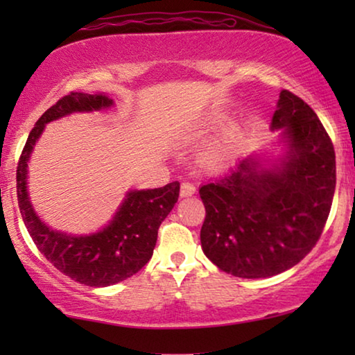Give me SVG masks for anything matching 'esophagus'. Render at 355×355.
I'll return each mask as SVG.
<instances>
[{"mask_svg": "<svg viewBox=\"0 0 355 355\" xmlns=\"http://www.w3.org/2000/svg\"><path fill=\"white\" fill-rule=\"evenodd\" d=\"M196 192V186L191 182H183L182 186H180V196L182 197H189Z\"/></svg>", "mask_w": 355, "mask_h": 355, "instance_id": "34e87169", "label": "esophagus"}]
</instances>
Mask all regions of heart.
Listing matches in <instances>:
<instances>
[{
    "label": "heart",
    "mask_w": 355,
    "mask_h": 355,
    "mask_svg": "<svg viewBox=\"0 0 355 355\" xmlns=\"http://www.w3.org/2000/svg\"><path fill=\"white\" fill-rule=\"evenodd\" d=\"M219 122H220L219 117L213 120V123H219ZM228 150H230V139L227 137V139L216 142L214 146L208 147L205 152L200 155V164L208 167V169H214V167H218L222 161L225 159Z\"/></svg>",
    "instance_id": "obj_1"
}]
</instances>
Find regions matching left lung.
Returning <instances> with one entry per match:
<instances>
[{
    "instance_id": "8db88e82",
    "label": "left lung",
    "mask_w": 355,
    "mask_h": 355,
    "mask_svg": "<svg viewBox=\"0 0 355 355\" xmlns=\"http://www.w3.org/2000/svg\"><path fill=\"white\" fill-rule=\"evenodd\" d=\"M285 128L290 152L274 171L243 159L200 188L202 249L216 266L241 279L293 268L320 241L335 192V150L315 111L282 91L272 130Z\"/></svg>"
}]
</instances>
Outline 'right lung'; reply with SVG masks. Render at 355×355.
<instances>
[{
  "mask_svg": "<svg viewBox=\"0 0 355 355\" xmlns=\"http://www.w3.org/2000/svg\"><path fill=\"white\" fill-rule=\"evenodd\" d=\"M111 105L112 100L106 95H64L35 122L17 166V199L35 248L62 274L87 286L119 284L146 266L153 255L161 222L177 203L180 192L178 182L156 189L131 191L111 224L91 236L53 232L35 216L26 192V166L45 123L70 112L101 110Z\"/></svg>",
  "mask_w": 355,
  "mask_h": 355,
  "instance_id": "obj_1",
  "label": "right lung"
}]
</instances>
